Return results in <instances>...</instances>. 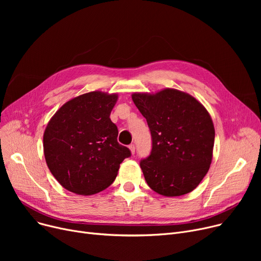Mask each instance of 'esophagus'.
<instances>
[{
  "mask_svg": "<svg viewBox=\"0 0 261 261\" xmlns=\"http://www.w3.org/2000/svg\"><path fill=\"white\" fill-rule=\"evenodd\" d=\"M129 149H130L131 153H132V154H134V152H135V146L132 144V145H130V146H129Z\"/></svg>",
  "mask_w": 261,
  "mask_h": 261,
  "instance_id": "esophagus-1",
  "label": "esophagus"
}]
</instances>
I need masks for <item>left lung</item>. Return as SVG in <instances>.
<instances>
[{
  "label": "left lung",
  "mask_w": 261,
  "mask_h": 261,
  "mask_svg": "<svg viewBox=\"0 0 261 261\" xmlns=\"http://www.w3.org/2000/svg\"><path fill=\"white\" fill-rule=\"evenodd\" d=\"M132 100L151 132V153L141 161L148 186L165 197L193 191L213 160L215 128L207 110L175 89L133 93Z\"/></svg>",
  "instance_id": "8db88e82"
}]
</instances>
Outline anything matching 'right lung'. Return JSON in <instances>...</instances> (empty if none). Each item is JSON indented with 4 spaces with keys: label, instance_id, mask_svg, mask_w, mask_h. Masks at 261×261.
Here are the masks:
<instances>
[{
    "label": "right lung",
    "instance_id": "1",
    "mask_svg": "<svg viewBox=\"0 0 261 261\" xmlns=\"http://www.w3.org/2000/svg\"><path fill=\"white\" fill-rule=\"evenodd\" d=\"M117 94L86 93L66 101L49 119L43 134L47 167L60 185L91 196L113 183L120 163L131 155L118 144L110 119Z\"/></svg>",
    "mask_w": 261,
    "mask_h": 261
}]
</instances>
